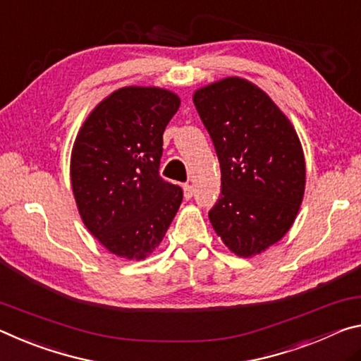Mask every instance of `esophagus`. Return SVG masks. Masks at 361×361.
<instances>
[{"label":"esophagus","instance_id":"1","mask_svg":"<svg viewBox=\"0 0 361 361\" xmlns=\"http://www.w3.org/2000/svg\"><path fill=\"white\" fill-rule=\"evenodd\" d=\"M193 185H190V184H185L184 185V197H185V200H190L192 197H193Z\"/></svg>","mask_w":361,"mask_h":361}]
</instances>
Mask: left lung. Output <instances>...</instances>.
<instances>
[{"mask_svg": "<svg viewBox=\"0 0 361 361\" xmlns=\"http://www.w3.org/2000/svg\"><path fill=\"white\" fill-rule=\"evenodd\" d=\"M221 166V198L209 211L217 236L240 257L280 241L305 190V158L296 129L261 87L240 76L193 94Z\"/></svg>", "mask_w": 361, "mask_h": 361, "instance_id": "1", "label": "left lung"}]
</instances>
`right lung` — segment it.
<instances>
[{
  "mask_svg": "<svg viewBox=\"0 0 361 361\" xmlns=\"http://www.w3.org/2000/svg\"><path fill=\"white\" fill-rule=\"evenodd\" d=\"M179 105V96L163 87H120L76 135L70 158L76 208L118 257L140 261L155 251L182 203V188L158 174L163 133Z\"/></svg>",
  "mask_w": 361,
  "mask_h": 361,
  "instance_id": "add662e5",
  "label": "right lung"
}]
</instances>
